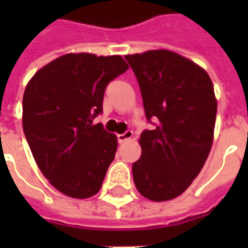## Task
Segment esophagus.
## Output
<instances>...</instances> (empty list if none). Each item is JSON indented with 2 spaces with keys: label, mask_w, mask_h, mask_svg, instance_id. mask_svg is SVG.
Segmentation results:
<instances>
[{
  "label": "esophagus",
  "mask_w": 248,
  "mask_h": 248,
  "mask_svg": "<svg viewBox=\"0 0 248 248\" xmlns=\"http://www.w3.org/2000/svg\"><path fill=\"white\" fill-rule=\"evenodd\" d=\"M134 135V132L131 130H127V131H124V134H120V135H117V139H118V143H124V141H127L130 140Z\"/></svg>",
  "instance_id": "obj_1"
}]
</instances>
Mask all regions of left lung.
Listing matches in <instances>:
<instances>
[{
  "label": "left lung",
  "mask_w": 248,
  "mask_h": 248,
  "mask_svg": "<svg viewBox=\"0 0 248 248\" xmlns=\"http://www.w3.org/2000/svg\"><path fill=\"white\" fill-rule=\"evenodd\" d=\"M124 59L139 83L147 121L155 124L140 135L134 183L148 200H172L192 184L211 151L214 86L202 68L176 52L152 50Z\"/></svg>",
  "instance_id": "obj_1"
}]
</instances>
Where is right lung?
Listing matches in <instances>:
<instances>
[{"mask_svg":"<svg viewBox=\"0 0 248 248\" xmlns=\"http://www.w3.org/2000/svg\"><path fill=\"white\" fill-rule=\"evenodd\" d=\"M127 69L121 56L67 54L25 87V139L45 177L65 196L89 198L100 190L117 138L93 120L103 112L108 83Z\"/></svg>","mask_w":248,"mask_h":248,"instance_id":"right-lung-1","label":"right lung"}]
</instances>
